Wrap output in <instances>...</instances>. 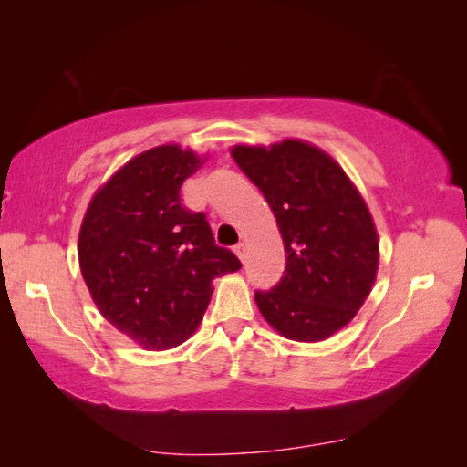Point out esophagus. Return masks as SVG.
I'll use <instances>...</instances> for the list:
<instances>
[{"label": "esophagus", "mask_w": 467, "mask_h": 467, "mask_svg": "<svg viewBox=\"0 0 467 467\" xmlns=\"http://www.w3.org/2000/svg\"><path fill=\"white\" fill-rule=\"evenodd\" d=\"M234 253H236V255H239V259L243 262L244 255H247V243H244V241L236 243V244H234Z\"/></svg>", "instance_id": "34e87169"}]
</instances>
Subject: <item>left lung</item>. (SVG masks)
I'll return each mask as SVG.
<instances>
[{
  "mask_svg": "<svg viewBox=\"0 0 467 467\" xmlns=\"http://www.w3.org/2000/svg\"><path fill=\"white\" fill-rule=\"evenodd\" d=\"M231 152L270 203L286 251L280 282L255 292L259 311L295 342L334 336L375 284L379 239L365 200L334 158L306 141Z\"/></svg>",
  "mask_w": 467,
  "mask_h": 467,
  "instance_id": "obj_1",
  "label": "left lung"
}]
</instances>
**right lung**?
<instances>
[{
  "instance_id": "add662e5",
  "label": "right lung",
  "mask_w": 467,
  "mask_h": 467,
  "mask_svg": "<svg viewBox=\"0 0 467 467\" xmlns=\"http://www.w3.org/2000/svg\"><path fill=\"white\" fill-rule=\"evenodd\" d=\"M200 167L177 144L148 150L94 193L82 220L78 257L92 300L146 350L183 344L208 309L212 280L241 270L203 212L181 203V185Z\"/></svg>"
}]
</instances>
